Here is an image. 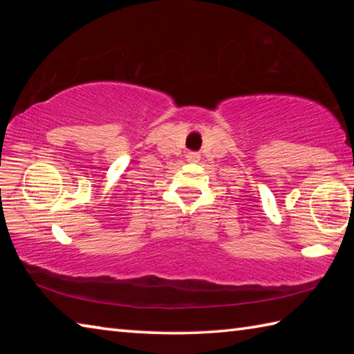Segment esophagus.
<instances>
[{"label": "esophagus", "mask_w": 354, "mask_h": 354, "mask_svg": "<svg viewBox=\"0 0 354 354\" xmlns=\"http://www.w3.org/2000/svg\"><path fill=\"white\" fill-rule=\"evenodd\" d=\"M198 159H200V154L198 153H189L187 154L189 162H198Z\"/></svg>", "instance_id": "1"}]
</instances>
